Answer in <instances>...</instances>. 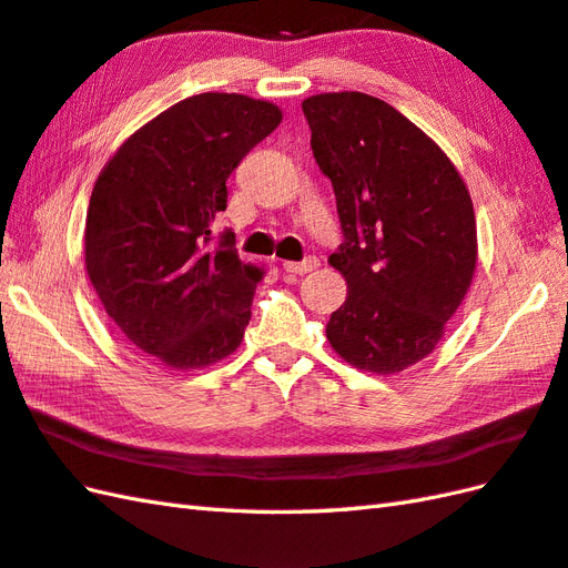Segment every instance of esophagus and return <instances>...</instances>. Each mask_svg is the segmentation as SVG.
Wrapping results in <instances>:
<instances>
[{"instance_id":"1","label":"esophagus","mask_w":568,"mask_h":568,"mask_svg":"<svg viewBox=\"0 0 568 568\" xmlns=\"http://www.w3.org/2000/svg\"><path fill=\"white\" fill-rule=\"evenodd\" d=\"M283 268H285L287 273L305 275V273H312L314 268H320V258H316V256H307L305 261H285Z\"/></svg>"}]
</instances>
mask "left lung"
I'll return each instance as SVG.
<instances>
[{"label":"left lung","mask_w":568,"mask_h":568,"mask_svg":"<svg viewBox=\"0 0 568 568\" xmlns=\"http://www.w3.org/2000/svg\"><path fill=\"white\" fill-rule=\"evenodd\" d=\"M302 111L344 230L328 263L348 295L326 338L363 373H402L438 346L477 271L469 189L450 156L382 99L332 91Z\"/></svg>","instance_id":"8db88e82"}]
</instances>
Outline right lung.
<instances>
[{
	"instance_id": "obj_1",
	"label": "right lung",
	"mask_w": 568,
	"mask_h": 568,
	"mask_svg": "<svg viewBox=\"0 0 568 568\" xmlns=\"http://www.w3.org/2000/svg\"><path fill=\"white\" fill-rule=\"evenodd\" d=\"M283 121L278 105L207 91L135 130L94 183L84 268L123 336L174 371L240 348L263 268L244 263L215 215L246 152Z\"/></svg>"
}]
</instances>
